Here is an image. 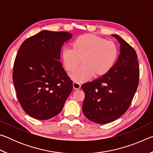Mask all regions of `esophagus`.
Here are the masks:
<instances>
[{"mask_svg": "<svg viewBox=\"0 0 153 153\" xmlns=\"http://www.w3.org/2000/svg\"><path fill=\"white\" fill-rule=\"evenodd\" d=\"M73 86H74V88L75 90H77V89H79L80 88H81V84L77 82H74Z\"/></svg>", "mask_w": 153, "mask_h": 153, "instance_id": "esophagus-1", "label": "esophagus"}]
</instances>
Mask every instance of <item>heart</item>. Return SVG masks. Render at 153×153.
<instances>
[{"instance_id": "obj_1", "label": "heart", "mask_w": 153, "mask_h": 153, "mask_svg": "<svg viewBox=\"0 0 153 153\" xmlns=\"http://www.w3.org/2000/svg\"><path fill=\"white\" fill-rule=\"evenodd\" d=\"M118 56L117 45L111 40L94 34L77 37L72 48L65 46L61 57L67 71L74 69L80 61L83 63L70 73L75 81H86L96 74L102 76L108 73L115 64Z\"/></svg>"}]
</instances>
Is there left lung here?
<instances>
[{
	"label": "left lung",
	"mask_w": 153,
	"mask_h": 153,
	"mask_svg": "<svg viewBox=\"0 0 153 153\" xmlns=\"http://www.w3.org/2000/svg\"><path fill=\"white\" fill-rule=\"evenodd\" d=\"M112 36L120 44L117 62L108 73L82 85L85 93L83 113L99 124L121 117L128 109L138 86L140 70L135 50L119 36Z\"/></svg>",
	"instance_id": "obj_1"
}]
</instances>
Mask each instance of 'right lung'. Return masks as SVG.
Masks as SVG:
<instances>
[{
  "instance_id": "1",
  "label": "right lung",
  "mask_w": 153,
  "mask_h": 153,
  "mask_svg": "<svg viewBox=\"0 0 153 153\" xmlns=\"http://www.w3.org/2000/svg\"><path fill=\"white\" fill-rule=\"evenodd\" d=\"M71 38L69 32L43 30L19 48L13 81L21 106L33 118L46 120L58 115L73 90L59 61L62 46Z\"/></svg>"
}]
</instances>
